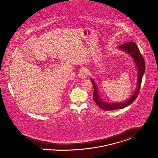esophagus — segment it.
Returning <instances> with one entry per match:
<instances>
[{
  "instance_id": "obj_1",
  "label": "esophagus",
  "mask_w": 158,
  "mask_h": 158,
  "mask_svg": "<svg viewBox=\"0 0 158 158\" xmlns=\"http://www.w3.org/2000/svg\"><path fill=\"white\" fill-rule=\"evenodd\" d=\"M80 75L81 78H86L89 75V72H88L87 69H81L80 72Z\"/></svg>"
}]
</instances>
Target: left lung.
<instances>
[{
	"label": "left lung",
	"mask_w": 158,
	"mask_h": 158,
	"mask_svg": "<svg viewBox=\"0 0 158 158\" xmlns=\"http://www.w3.org/2000/svg\"><path fill=\"white\" fill-rule=\"evenodd\" d=\"M119 48L122 49L123 51L129 53L133 58L137 68H138V82H137V87L135 90V92L133 94L131 98H130L128 100L123 102H115V103H111V102H106L103 101L101 100L100 96L98 95V92L97 89V86L94 80L92 78H90V81L94 86V94H93V99L95 103L98 105V106L101 109L104 110H117L124 108L130 104H131L137 98L139 90L141 88L142 79L143 77L144 71H145V62L143 60V57L141 55L137 45L136 43L133 42H130L129 43H126L121 44L119 46Z\"/></svg>",
	"instance_id": "left-lung-1"
}]
</instances>
